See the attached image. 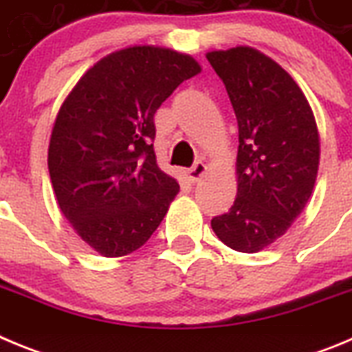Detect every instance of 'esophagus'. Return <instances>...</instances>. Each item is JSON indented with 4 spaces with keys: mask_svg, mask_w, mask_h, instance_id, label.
Returning <instances> with one entry per match:
<instances>
[{
    "mask_svg": "<svg viewBox=\"0 0 352 352\" xmlns=\"http://www.w3.org/2000/svg\"><path fill=\"white\" fill-rule=\"evenodd\" d=\"M206 173H208L206 164H203V162H197V164H194L190 169H186V178L190 179L192 183H195V182H199V179L203 178Z\"/></svg>",
    "mask_w": 352,
    "mask_h": 352,
    "instance_id": "34e87169",
    "label": "esophagus"
}]
</instances>
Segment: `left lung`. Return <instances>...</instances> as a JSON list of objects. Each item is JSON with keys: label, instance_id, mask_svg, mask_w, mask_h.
<instances>
[{"label": "left lung", "instance_id": "left-lung-1", "mask_svg": "<svg viewBox=\"0 0 352 352\" xmlns=\"http://www.w3.org/2000/svg\"><path fill=\"white\" fill-rule=\"evenodd\" d=\"M223 80L238 120V194L211 220L232 250L256 254L284 236L309 203L321 142L316 118L296 80L252 47L206 54Z\"/></svg>", "mask_w": 352, "mask_h": 352}]
</instances>
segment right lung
<instances>
[{"label": "right lung", "mask_w": 352, "mask_h": 352, "mask_svg": "<svg viewBox=\"0 0 352 352\" xmlns=\"http://www.w3.org/2000/svg\"><path fill=\"white\" fill-rule=\"evenodd\" d=\"M201 65L155 45L111 52L74 86L52 126L49 174L77 234L104 257L149 239L179 192L157 166L153 116Z\"/></svg>", "instance_id": "obj_1"}]
</instances>
